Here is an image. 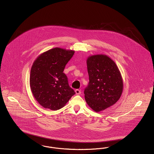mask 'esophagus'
Here are the masks:
<instances>
[{"mask_svg":"<svg viewBox=\"0 0 154 154\" xmlns=\"http://www.w3.org/2000/svg\"><path fill=\"white\" fill-rule=\"evenodd\" d=\"M75 92L76 95H80V94H81V91L79 90V89H75Z\"/></svg>","mask_w":154,"mask_h":154,"instance_id":"34e87169","label":"esophagus"}]
</instances>
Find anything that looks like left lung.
<instances>
[{
    "label": "left lung",
    "instance_id": "obj_1",
    "mask_svg": "<svg viewBox=\"0 0 154 154\" xmlns=\"http://www.w3.org/2000/svg\"><path fill=\"white\" fill-rule=\"evenodd\" d=\"M89 82L85 89V99L96 112L111 107L121 96L124 83L116 63L104 54L88 57L87 59Z\"/></svg>",
    "mask_w": 154,
    "mask_h": 154
}]
</instances>
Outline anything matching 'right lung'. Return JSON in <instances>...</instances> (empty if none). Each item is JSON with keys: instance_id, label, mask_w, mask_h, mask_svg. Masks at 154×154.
<instances>
[{"instance_id": "right-lung-1", "label": "right lung", "mask_w": 154, "mask_h": 154, "mask_svg": "<svg viewBox=\"0 0 154 154\" xmlns=\"http://www.w3.org/2000/svg\"><path fill=\"white\" fill-rule=\"evenodd\" d=\"M74 54L73 50L56 47L41 54L34 61L30 87L37 102L45 109H60L75 94L63 73Z\"/></svg>"}]
</instances>
